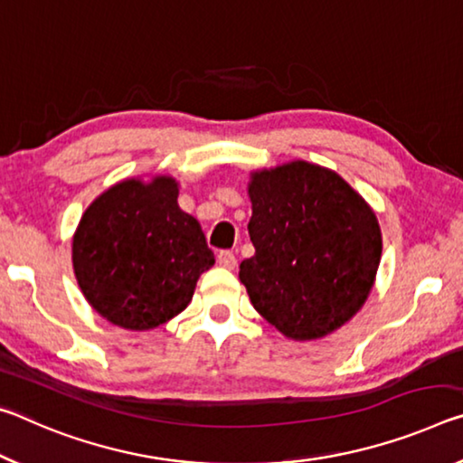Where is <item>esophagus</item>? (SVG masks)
<instances>
[{"mask_svg":"<svg viewBox=\"0 0 463 463\" xmlns=\"http://www.w3.org/2000/svg\"><path fill=\"white\" fill-rule=\"evenodd\" d=\"M217 262L222 264L223 269H236V264H238L236 254H233L232 250H222V252L217 254Z\"/></svg>","mask_w":463,"mask_h":463,"instance_id":"1","label":"esophagus"}]
</instances>
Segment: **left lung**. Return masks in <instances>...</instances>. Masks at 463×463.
<instances>
[{
	"label": "left lung",
	"instance_id": "8db88e82",
	"mask_svg": "<svg viewBox=\"0 0 463 463\" xmlns=\"http://www.w3.org/2000/svg\"><path fill=\"white\" fill-rule=\"evenodd\" d=\"M252 259L240 281L256 312L295 340L326 336L359 312L382 259L369 204L338 174L291 162L254 174Z\"/></svg>",
	"mask_w": 463,
	"mask_h": 463
}]
</instances>
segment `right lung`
Instances as JSON below:
<instances>
[{
  "instance_id": "obj_1",
  "label": "right lung",
  "mask_w": 463,
  "mask_h": 463,
  "mask_svg": "<svg viewBox=\"0 0 463 463\" xmlns=\"http://www.w3.org/2000/svg\"><path fill=\"white\" fill-rule=\"evenodd\" d=\"M178 184L125 180L90 204L73 238V269L98 314L127 330H149L191 303L215 264L199 222L178 207Z\"/></svg>"
}]
</instances>
